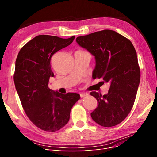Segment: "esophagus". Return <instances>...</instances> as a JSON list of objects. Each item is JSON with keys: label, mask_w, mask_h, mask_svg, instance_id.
<instances>
[{"label": "esophagus", "mask_w": 157, "mask_h": 157, "mask_svg": "<svg viewBox=\"0 0 157 157\" xmlns=\"http://www.w3.org/2000/svg\"><path fill=\"white\" fill-rule=\"evenodd\" d=\"M80 95V97H81V98H84V97L88 96V94L87 93H81Z\"/></svg>", "instance_id": "esophagus-1"}]
</instances>
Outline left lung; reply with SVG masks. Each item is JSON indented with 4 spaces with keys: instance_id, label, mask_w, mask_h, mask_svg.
I'll list each match as a JSON object with an SVG mask.
<instances>
[{
    "instance_id": "1",
    "label": "left lung",
    "mask_w": 157,
    "mask_h": 157,
    "mask_svg": "<svg viewBox=\"0 0 157 157\" xmlns=\"http://www.w3.org/2000/svg\"><path fill=\"white\" fill-rule=\"evenodd\" d=\"M77 43L96 58L94 78L110 83L108 93L92 92L98 106L91 113L94 121L104 127L120 124L131 111L140 82V68L131 41L115 31L105 29L78 36Z\"/></svg>"
}]
</instances>
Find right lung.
<instances>
[{
	"label": "right lung",
	"instance_id": "right-lung-1",
	"mask_svg": "<svg viewBox=\"0 0 157 157\" xmlns=\"http://www.w3.org/2000/svg\"><path fill=\"white\" fill-rule=\"evenodd\" d=\"M75 38L36 36L22 47L17 56L13 80L23 109L33 124L44 131L54 132L62 128L80 98L78 94H63L48 87L50 77L54 76L50 65L52 56L70 45Z\"/></svg>",
	"mask_w": 157,
	"mask_h": 157
}]
</instances>
